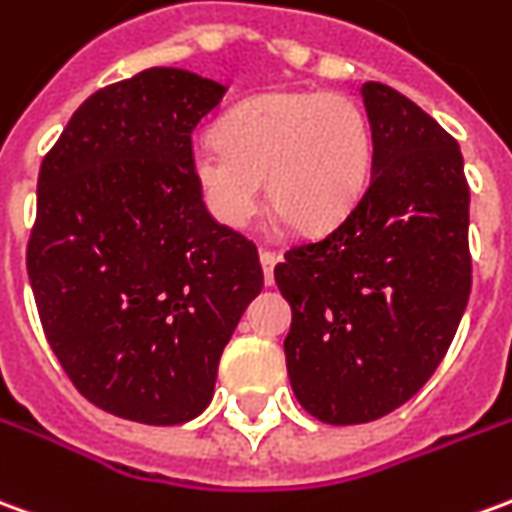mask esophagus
<instances>
[{
	"label": "esophagus",
	"mask_w": 512,
	"mask_h": 512,
	"mask_svg": "<svg viewBox=\"0 0 512 512\" xmlns=\"http://www.w3.org/2000/svg\"><path fill=\"white\" fill-rule=\"evenodd\" d=\"M260 266H263V277H266V285L274 282V266H277V255L268 252V249H260Z\"/></svg>",
	"instance_id": "34e87169"
}]
</instances>
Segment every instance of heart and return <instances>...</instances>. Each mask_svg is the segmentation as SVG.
<instances>
[{
    "instance_id": "b5f03b06",
    "label": "heart",
    "mask_w": 512,
    "mask_h": 512,
    "mask_svg": "<svg viewBox=\"0 0 512 512\" xmlns=\"http://www.w3.org/2000/svg\"><path fill=\"white\" fill-rule=\"evenodd\" d=\"M371 169L363 110L341 94L280 91L257 96L221 121L219 141L191 149V174L207 210L246 227L263 205L307 235L338 227L360 202Z\"/></svg>"
}]
</instances>
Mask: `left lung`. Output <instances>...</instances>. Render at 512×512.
I'll return each mask as SVG.
<instances>
[{"label": "left lung", "mask_w": 512, "mask_h": 512, "mask_svg": "<svg viewBox=\"0 0 512 512\" xmlns=\"http://www.w3.org/2000/svg\"><path fill=\"white\" fill-rule=\"evenodd\" d=\"M371 180L324 238L274 268L291 305V388L324 424H366L416 396L471 293L468 182L457 141L382 82L360 88Z\"/></svg>", "instance_id": "8db88e82"}]
</instances>
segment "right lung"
I'll list each match as a JSON object with an SVG mask.
<instances>
[{"label": "right lung", "mask_w": 512, "mask_h": 512, "mask_svg": "<svg viewBox=\"0 0 512 512\" xmlns=\"http://www.w3.org/2000/svg\"><path fill=\"white\" fill-rule=\"evenodd\" d=\"M227 88L146 69L91 94L38 174L27 274L46 341L107 413L182 424L263 288L257 246L207 213L191 132Z\"/></svg>", "instance_id": "right-lung-1"}]
</instances>
